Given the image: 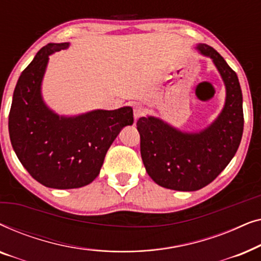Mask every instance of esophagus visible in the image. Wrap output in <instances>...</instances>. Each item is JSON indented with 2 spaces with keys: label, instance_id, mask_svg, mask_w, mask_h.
<instances>
[{
  "label": "esophagus",
  "instance_id": "obj_1",
  "mask_svg": "<svg viewBox=\"0 0 261 261\" xmlns=\"http://www.w3.org/2000/svg\"><path fill=\"white\" fill-rule=\"evenodd\" d=\"M133 114H134V119L138 120L139 117H141L145 114V108L141 105H137L134 106L133 109Z\"/></svg>",
  "mask_w": 261,
  "mask_h": 261
}]
</instances>
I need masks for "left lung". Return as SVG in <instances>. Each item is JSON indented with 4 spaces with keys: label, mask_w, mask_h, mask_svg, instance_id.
<instances>
[{
    "label": "left lung",
    "mask_w": 261,
    "mask_h": 261,
    "mask_svg": "<svg viewBox=\"0 0 261 261\" xmlns=\"http://www.w3.org/2000/svg\"><path fill=\"white\" fill-rule=\"evenodd\" d=\"M197 49L213 59L226 85L219 117L198 133L180 132L153 116L140 117V152L148 176L160 187L196 191L215 179L233 159L244 132L242 92L235 71L208 45Z\"/></svg>",
    "instance_id": "8db88e82"
}]
</instances>
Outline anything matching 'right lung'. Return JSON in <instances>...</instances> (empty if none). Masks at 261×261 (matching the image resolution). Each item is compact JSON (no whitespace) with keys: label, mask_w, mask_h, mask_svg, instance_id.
Returning a JSON list of instances; mask_svg holds the SVG:
<instances>
[{"label":"right lung","mask_w":261,"mask_h":261,"mask_svg":"<svg viewBox=\"0 0 261 261\" xmlns=\"http://www.w3.org/2000/svg\"><path fill=\"white\" fill-rule=\"evenodd\" d=\"M69 42L48 44L34 57L17 81L9 112V137L17 158L39 183L74 189L98 176L106 153L124 126L133 124L130 107L59 116L41 96L48 56Z\"/></svg>","instance_id":"1"}]
</instances>
